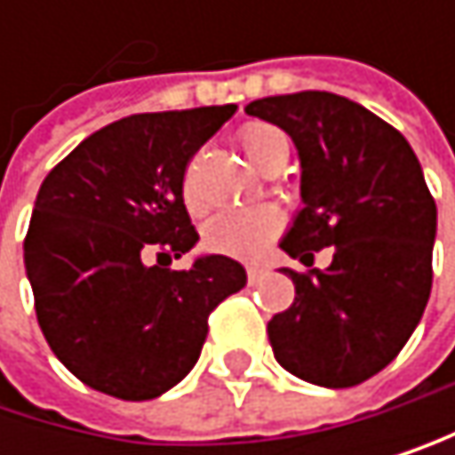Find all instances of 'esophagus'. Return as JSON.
<instances>
[{"mask_svg": "<svg viewBox=\"0 0 455 455\" xmlns=\"http://www.w3.org/2000/svg\"><path fill=\"white\" fill-rule=\"evenodd\" d=\"M245 273H248V281L256 283L261 275H265V267H261V265H245Z\"/></svg>", "mask_w": 455, "mask_h": 455, "instance_id": "obj_1", "label": "esophagus"}]
</instances>
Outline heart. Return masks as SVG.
Instances as JSON below:
<instances>
[{
	"instance_id": "b5f03b06",
	"label": "heart",
	"mask_w": 455,
	"mask_h": 455,
	"mask_svg": "<svg viewBox=\"0 0 455 455\" xmlns=\"http://www.w3.org/2000/svg\"><path fill=\"white\" fill-rule=\"evenodd\" d=\"M240 147L248 155V161L265 172L275 158L289 155L286 136L265 125V122H251L240 131ZM185 204L194 210L196 196L190 180L185 182ZM281 229V215L273 207H251V210H229L218 212L204 223V243L210 251L232 253V256H259L270 245V240Z\"/></svg>"
}]
</instances>
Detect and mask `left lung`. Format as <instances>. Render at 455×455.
I'll list each match as a JSON object with an SVG mask.
<instances>
[{"label":"left lung","mask_w":455,"mask_h":455,"mask_svg":"<svg viewBox=\"0 0 455 455\" xmlns=\"http://www.w3.org/2000/svg\"><path fill=\"white\" fill-rule=\"evenodd\" d=\"M300 152L303 202L281 248L327 271L283 273L294 303L267 322L275 360L322 387H352L404 349L431 294L436 204L412 147L385 119L333 92H294L245 106Z\"/></svg>","instance_id":"8db88e82"}]
</instances>
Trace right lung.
I'll return each instance as SVG.
<instances>
[{
  "mask_svg": "<svg viewBox=\"0 0 455 455\" xmlns=\"http://www.w3.org/2000/svg\"><path fill=\"white\" fill-rule=\"evenodd\" d=\"M235 111L125 116L43 180L24 265L43 336L84 385L122 401L166 393L196 365L210 314L245 286L229 256L169 270L199 240L182 196L188 164Z\"/></svg>",
  "mask_w": 455,
  "mask_h": 455,
  "instance_id": "1",
  "label": "right lung"
}]
</instances>
